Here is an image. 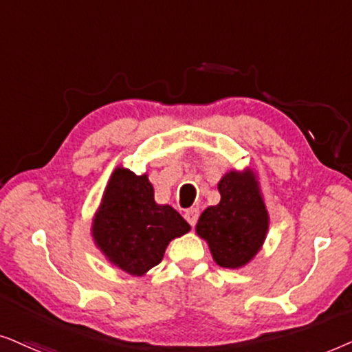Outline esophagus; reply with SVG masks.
Returning <instances> with one entry per match:
<instances>
[{
    "label": "esophagus",
    "mask_w": 352,
    "mask_h": 352,
    "mask_svg": "<svg viewBox=\"0 0 352 352\" xmlns=\"http://www.w3.org/2000/svg\"><path fill=\"white\" fill-rule=\"evenodd\" d=\"M198 217H199V209H196V208H191L185 212V219L188 220V223L191 225V227H195L196 222H198Z\"/></svg>",
    "instance_id": "esophagus-1"
}]
</instances>
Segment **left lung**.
Listing matches in <instances>:
<instances>
[{
	"label": "left lung",
	"instance_id": "8db88e82",
	"mask_svg": "<svg viewBox=\"0 0 352 352\" xmlns=\"http://www.w3.org/2000/svg\"><path fill=\"white\" fill-rule=\"evenodd\" d=\"M220 203L209 206L196 223L215 264L240 269L254 259L269 232V212L252 168L230 170L220 179Z\"/></svg>",
	"mask_w": 352,
	"mask_h": 352
}]
</instances>
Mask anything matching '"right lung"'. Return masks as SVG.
Listing matches in <instances>:
<instances>
[{"instance_id":"1","label":"right lung","mask_w":352,"mask_h":352,"mask_svg":"<svg viewBox=\"0 0 352 352\" xmlns=\"http://www.w3.org/2000/svg\"><path fill=\"white\" fill-rule=\"evenodd\" d=\"M190 228L172 206L154 201L146 173L116 167L93 217L91 236L112 265L143 277L162 261L168 243Z\"/></svg>"}]
</instances>
